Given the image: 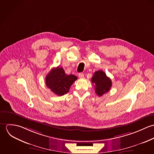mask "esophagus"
<instances>
[{"label":"esophagus","mask_w":154,"mask_h":154,"mask_svg":"<svg viewBox=\"0 0 154 154\" xmlns=\"http://www.w3.org/2000/svg\"><path fill=\"white\" fill-rule=\"evenodd\" d=\"M78 76H79V78H83L84 77V74L83 73H80L79 74V75H78Z\"/></svg>","instance_id":"esophagus-1"}]
</instances>
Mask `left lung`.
<instances>
[{"label":"left lung","mask_w":154,"mask_h":154,"mask_svg":"<svg viewBox=\"0 0 154 154\" xmlns=\"http://www.w3.org/2000/svg\"><path fill=\"white\" fill-rule=\"evenodd\" d=\"M91 82L94 84L95 93L100 97L109 91L112 85L110 78L103 70L96 71L92 77Z\"/></svg>","instance_id":"left-lung-1"}]
</instances>
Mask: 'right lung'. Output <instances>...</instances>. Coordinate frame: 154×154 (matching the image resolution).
I'll return each instance as SVG.
<instances>
[{
  "mask_svg": "<svg viewBox=\"0 0 154 154\" xmlns=\"http://www.w3.org/2000/svg\"><path fill=\"white\" fill-rule=\"evenodd\" d=\"M78 79L74 75H67L62 67L52 69L45 77V84L55 94L62 96L67 94L71 85Z\"/></svg>",
  "mask_w": 154,
  "mask_h": 154,
  "instance_id": "obj_1",
  "label": "right lung"
}]
</instances>
